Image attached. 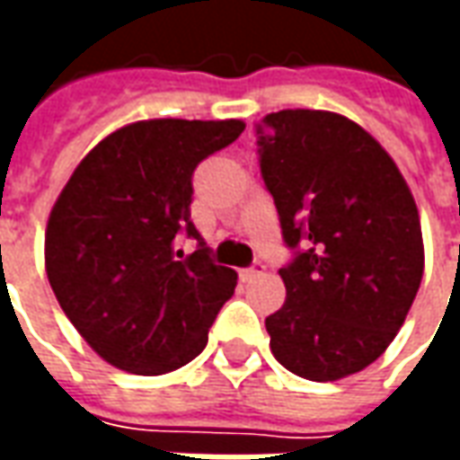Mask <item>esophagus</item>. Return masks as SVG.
<instances>
[{
	"label": "esophagus",
	"instance_id": "esophagus-1",
	"mask_svg": "<svg viewBox=\"0 0 460 460\" xmlns=\"http://www.w3.org/2000/svg\"><path fill=\"white\" fill-rule=\"evenodd\" d=\"M263 273H266V263H263V261H253V263H251V269L243 270V276H246V279H259V276H263Z\"/></svg>",
	"mask_w": 460,
	"mask_h": 460
}]
</instances>
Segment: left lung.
<instances>
[{
    "mask_svg": "<svg viewBox=\"0 0 460 460\" xmlns=\"http://www.w3.org/2000/svg\"><path fill=\"white\" fill-rule=\"evenodd\" d=\"M259 167L293 259L286 303L266 318L293 375L335 382L385 352L416 298L424 243L414 197L379 142L325 111L256 122Z\"/></svg>",
    "mask_w": 460,
    "mask_h": 460,
    "instance_id": "left-lung-1",
    "label": "left lung"
}]
</instances>
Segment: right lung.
<instances>
[{
    "label": "right lung",
    "mask_w": 460,
    "mask_h": 460,
    "mask_svg": "<svg viewBox=\"0 0 460 460\" xmlns=\"http://www.w3.org/2000/svg\"><path fill=\"white\" fill-rule=\"evenodd\" d=\"M241 120H142L88 152L46 226V273L66 318L105 362L164 375L199 355L234 296L191 224V177L243 132ZM198 239L187 257L176 239Z\"/></svg>",
    "instance_id": "1"
}]
</instances>
